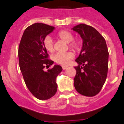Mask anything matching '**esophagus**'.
<instances>
[{"mask_svg":"<svg viewBox=\"0 0 124 124\" xmlns=\"http://www.w3.org/2000/svg\"><path fill=\"white\" fill-rule=\"evenodd\" d=\"M62 69H63V70H65L67 68V67L64 66V65H62Z\"/></svg>","mask_w":124,"mask_h":124,"instance_id":"obj_1","label":"esophagus"}]
</instances>
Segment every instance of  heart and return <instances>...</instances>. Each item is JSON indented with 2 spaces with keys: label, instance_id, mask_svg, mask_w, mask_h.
I'll return each mask as SVG.
<instances>
[{
  "label": "heart",
  "instance_id": "heart-1",
  "mask_svg": "<svg viewBox=\"0 0 124 124\" xmlns=\"http://www.w3.org/2000/svg\"><path fill=\"white\" fill-rule=\"evenodd\" d=\"M57 36L65 42L68 43L69 46L73 50H78L79 49L80 43L77 40H74V35L70 31H61L57 34ZM44 46L47 52L52 53L54 50V49L53 40L50 36H47L44 40ZM74 57V55L72 52H69L66 53H57L54 56V60L55 62L66 65L69 63L70 61Z\"/></svg>",
  "mask_w": 124,
  "mask_h": 124
}]
</instances>
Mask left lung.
<instances>
[{
	"label": "left lung",
	"mask_w": 124,
	"mask_h": 124,
	"mask_svg": "<svg viewBox=\"0 0 124 124\" xmlns=\"http://www.w3.org/2000/svg\"><path fill=\"white\" fill-rule=\"evenodd\" d=\"M82 39V47L75 62L74 87L80 94L93 97L101 91L108 71V52L105 39L95 29L84 23L72 29Z\"/></svg>",
	"instance_id": "1"
}]
</instances>
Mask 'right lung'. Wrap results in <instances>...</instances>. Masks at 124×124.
Listing matches in <instances>:
<instances>
[{
	"label": "right lung",
	"instance_id": "obj_1",
	"mask_svg": "<svg viewBox=\"0 0 124 124\" xmlns=\"http://www.w3.org/2000/svg\"><path fill=\"white\" fill-rule=\"evenodd\" d=\"M54 27L42 23H35L23 32L19 47L20 70L30 92L39 100H47L57 90L56 77L62 72L61 65H55L46 72L45 67L54 62L48 59V54L44 46V40L53 32Z\"/></svg>",
	"mask_w": 124,
	"mask_h": 124
}]
</instances>
